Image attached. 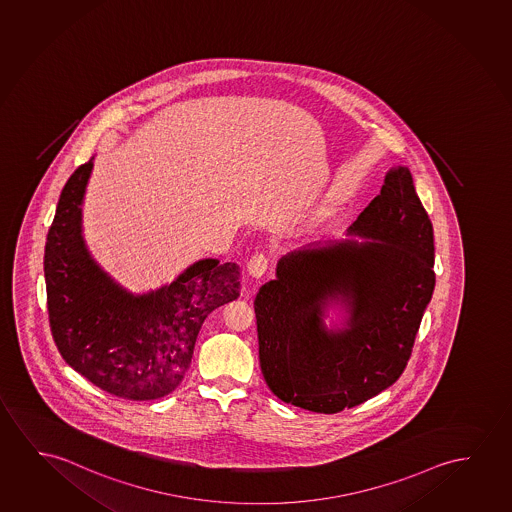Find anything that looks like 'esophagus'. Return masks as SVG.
<instances>
[{
  "instance_id": "obj_1",
  "label": "esophagus",
  "mask_w": 512,
  "mask_h": 512,
  "mask_svg": "<svg viewBox=\"0 0 512 512\" xmlns=\"http://www.w3.org/2000/svg\"><path fill=\"white\" fill-rule=\"evenodd\" d=\"M269 268V259L264 253H255L252 259L248 260V273L253 278H260V276L266 275V271Z\"/></svg>"
}]
</instances>
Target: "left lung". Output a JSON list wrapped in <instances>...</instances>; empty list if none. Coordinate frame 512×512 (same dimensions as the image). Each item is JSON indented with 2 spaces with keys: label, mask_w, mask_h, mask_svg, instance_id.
I'll return each mask as SVG.
<instances>
[{
  "label": "left lung",
  "mask_w": 512,
  "mask_h": 512,
  "mask_svg": "<svg viewBox=\"0 0 512 512\" xmlns=\"http://www.w3.org/2000/svg\"><path fill=\"white\" fill-rule=\"evenodd\" d=\"M340 243L285 255L255 298L259 360L269 390L287 404L339 413L401 378L433 298V223L406 166L386 173ZM347 308L344 329L323 312Z\"/></svg>",
  "instance_id": "8db88e82"
}]
</instances>
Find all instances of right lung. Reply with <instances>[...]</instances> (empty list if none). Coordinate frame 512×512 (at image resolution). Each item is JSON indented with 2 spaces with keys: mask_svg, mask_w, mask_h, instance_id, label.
<instances>
[{
  "mask_svg": "<svg viewBox=\"0 0 512 512\" xmlns=\"http://www.w3.org/2000/svg\"><path fill=\"white\" fill-rule=\"evenodd\" d=\"M92 159L65 182L44 252L49 326L63 360L104 392L129 401L172 394L214 308L239 298V266L202 259L172 284L134 296L92 259L81 204Z\"/></svg>",
  "mask_w": 512,
  "mask_h": 512,
  "instance_id": "obj_1",
  "label": "right lung"
}]
</instances>
